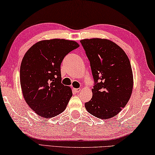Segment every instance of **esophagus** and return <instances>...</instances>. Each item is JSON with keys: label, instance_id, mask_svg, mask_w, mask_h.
<instances>
[{"label": "esophagus", "instance_id": "obj_1", "mask_svg": "<svg viewBox=\"0 0 155 155\" xmlns=\"http://www.w3.org/2000/svg\"><path fill=\"white\" fill-rule=\"evenodd\" d=\"M73 91L76 93H79L81 91V89H80V88H78V89H73Z\"/></svg>", "mask_w": 155, "mask_h": 155}]
</instances>
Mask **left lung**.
Masks as SVG:
<instances>
[{
	"label": "left lung",
	"instance_id": "left-lung-1",
	"mask_svg": "<svg viewBox=\"0 0 155 155\" xmlns=\"http://www.w3.org/2000/svg\"><path fill=\"white\" fill-rule=\"evenodd\" d=\"M94 80L93 96L85 107L93 116L109 119L124 108L132 95L133 74L124 51L108 39L81 40Z\"/></svg>",
	"mask_w": 155,
	"mask_h": 155
}]
</instances>
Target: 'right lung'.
<instances>
[{"label":"right lung","instance_id":"1","mask_svg":"<svg viewBox=\"0 0 155 155\" xmlns=\"http://www.w3.org/2000/svg\"><path fill=\"white\" fill-rule=\"evenodd\" d=\"M78 47L74 41L54 39L37 42L26 52L21 87L26 103L38 115L52 118L66 109L73 94L61 83L60 66L64 57Z\"/></svg>","mask_w":155,"mask_h":155}]
</instances>
